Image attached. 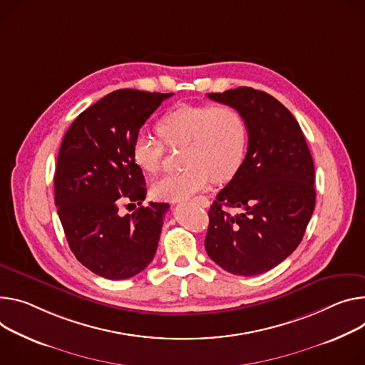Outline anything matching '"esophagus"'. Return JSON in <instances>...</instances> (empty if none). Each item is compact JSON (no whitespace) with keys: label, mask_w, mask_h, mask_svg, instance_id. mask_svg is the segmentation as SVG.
Here are the masks:
<instances>
[{"label":"esophagus","mask_w":365,"mask_h":365,"mask_svg":"<svg viewBox=\"0 0 365 365\" xmlns=\"http://www.w3.org/2000/svg\"><path fill=\"white\" fill-rule=\"evenodd\" d=\"M195 202H196L197 205H201L202 208H208V207H210V201L207 200L205 196H200V197H196Z\"/></svg>","instance_id":"esophagus-1"}]
</instances>
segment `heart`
Here are the masks:
<instances>
[{"mask_svg":"<svg viewBox=\"0 0 365 365\" xmlns=\"http://www.w3.org/2000/svg\"><path fill=\"white\" fill-rule=\"evenodd\" d=\"M155 129L169 147L185 145L182 161L186 168L153 183L151 193L160 201H186L207 190L211 180H230L246 155L249 128L235 106L182 103L165 113ZM164 154V145L148 135H138L132 144V158L150 175L160 172Z\"/></svg>","mask_w":365,"mask_h":365,"instance_id":"obj_1","label":"heart"}]
</instances>
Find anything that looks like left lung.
Returning a JSON list of instances; mask_svg holds the SVG:
<instances>
[{"instance_id": "1", "label": "left lung", "mask_w": 365, "mask_h": 365, "mask_svg": "<svg viewBox=\"0 0 365 365\" xmlns=\"http://www.w3.org/2000/svg\"><path fill=\"white\" fill-rule=\"evenodd\" d=\"M208 97L243 113L249 145L239 172L208 211L205 249L230 274L259 275L303 240L316 204L313 158L300 125L271 94L239 87ZM227 207L241 212L230 215Z\"/></svg>"}]
</instances>
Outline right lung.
<instances>
[{
    "mask_svg": "<svg viewBox=\"0 0 365 365\" xmlns=\"http://www.w3.org/2000/svg\"><path fill=\"white\" fill-rule=\"evenodd\" d=\"M173 93L122 88L81 112L65 134L55 170V204L71 252L106 279H126L154 259L169 204H143L145 179L132 144L151 113ZM130 205V204H129Z\"/></svg>",
    "mask_w": 365,
    "mask_h": 365,
    "instance_id": "obj_1",
    "label": "right lung"
}]
</instances>
